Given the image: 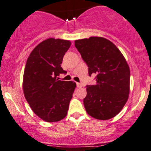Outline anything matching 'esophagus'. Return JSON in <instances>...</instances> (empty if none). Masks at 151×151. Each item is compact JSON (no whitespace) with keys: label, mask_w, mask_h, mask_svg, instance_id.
<instances>
[{"label":"esophagus","mask_w":151,"mask_h":151,"mask_svg":"<svg viewBox=\"0 0 151 151\" xmlns=\"http://www.w3.org/2000/svg\"><path fill=\"white\" fill-rule=\"evenodd\" d=\"M76 86H77L78 88H82L83 87L82 83H76Z\"/></svg>","instance_id":"1"}]
</instances>
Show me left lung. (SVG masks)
Masks as SVG:
<instances>
[{"mask_svg":"<svg viewBox=\"0 0 151 151\" xmlns=\"http://www.w3.org/2000/svg\"><path fill=\"white\" fill-rule=\"evenodd\" d=\"M75 46L88 67L89 76L96 75V83L86 86V112L96 119H111L121 112L129 95L130 73L126 58L103 37L76 40Z\"/></svg>","mask_w":151,"mask_h":151,"instance_id":"left-lung-1","label":"left lung"}]
</instances>
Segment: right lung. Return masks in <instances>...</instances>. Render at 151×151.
Wrapping results in <instances>:
<instances>
[{
    "label": "right lung",
    "instance_id": "add662e5",
    "mask_svg": "<svg viewBox=\"0 0 151 151\" xmlns=\"http://www.w3.org/2000/svg\"><path fill=\"white\" fill-rule=\"evenodd\" d=\"M70 40L48 38L32 50L25 64L23 89L32 111L44 121L57 122L66 116L76 87L73 81H60L64 55Z\"/></svg>",
    "mask_w": 151,
    "mask_h": 151
}]
</instances>
